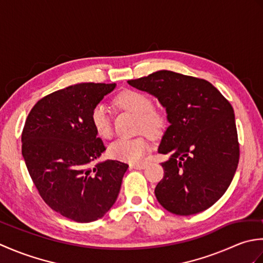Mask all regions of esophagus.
Here are the masks:
<instances>
[{
    "label": "esophagus",
    "instance_id": "1",
    "mask_svg": "<svg viewBox=\"0 0 263 263\" xmlns=\"http://www.w3.org/2000/svg\"><path fill=\"white\" fill-rule=\"evenodd\" d=\"M146 166H147V164H144V163H138V164H132L131 165V168L143 170V168H146Z\"/></svg>",
    "mask_w": 263,
    "mask_h": 263
}]
</instances>
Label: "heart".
<instances>
[{
  "label": "heart",
  "instance_id": "b5f03b06",
  "mask_svg": "<svg viewBox=\"0 0 263 263\" xmlns=\"http://www.w3.org/2000/svg\"><path fill=\"white\" fill-rule=\"evenodd\" d=\"M115 104L120 108L137 115V131L154 136L164 125V116L153 107V100L148 95L137 90H124L115 98ZM91 124L99 137L108 139L111 136L110 115L104 104H97L90 114ZM149 150L147 139L139 136L132 139H116L109 143L107 154L114 158L128 163L140 161Z\"/></svg>",
  "mask_w": 263,
  "mask_h": 263
}]
</instances>
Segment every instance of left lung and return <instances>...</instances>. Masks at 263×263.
Instances as JSON below:
<instances>
[{
  "label": "left lung",
  "mask_w": 263,
  "mask_h": 263,
  "mask_svg": "<svg viewBox=\"0 0 263 263\" xmlns=\"http://www.w3.org/2000/svg\"><path fill=\"white\" fill-rule=\"evenodd\" d=\"M127 83L153 95L165 107L170 126L158 148L164 178L155 189L172 214L190 216L219 200L235 174L239 146L230 102L210 82L161 70Z\"/></svg>",
  "instance_id": "left-lung-1"
}]
</instances>
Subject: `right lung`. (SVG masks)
Returning a JSON list of instances; mask_svg holds the SVG:
<instances>
[{"mask_svg":"<svg viewBox=\"0 0 263 263\" xmlns=\"http://www.w3.org/2000/svg\"><path fill=\"white\" fill-rule=\"evenodd\" d=\"M116 83H78L38 100L22 130V156L43 200L78 222L102 218L117 199L128 165L99 161L106 148L91 124L92 108Z\"/></svg>","mask_w":263,"mask_h":263,"instance_id":"right-lung-1","label":"right lung"}]
</instances>
